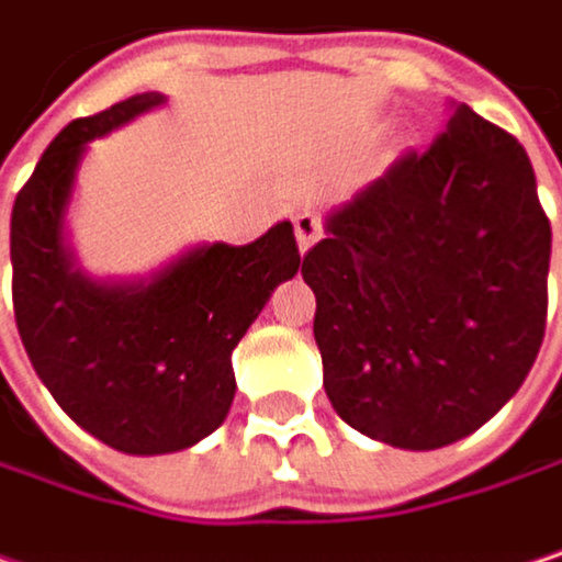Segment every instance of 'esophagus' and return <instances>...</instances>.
I'll return each instance as SVG.
<instances>
[{
	"label": "esophagus",
	"instance_id": "1",
	"mask_svg": "<svg viewBox=\"0 0 562 562\" xmlns=\"http://www.w3.org/2000/svg\"><path fill=\"white\" fill-rule=\"evenodd\" d=\"M294 235H297V248L301 251L314 248V241L321 238V218L314 212H297L294 215Z\"/></svg>",
	"mask_w": 562,
	"mask_h": 562
}]
</instances>
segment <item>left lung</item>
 Segmentation results:
<instances>
[{
  "instance_id": "1",
  "label": "left lung",
  "mask_w": 562,
  "mask_h": 562,
  "mask_svg": "<svg viewBox=\"0 0 562 562\" xmlns=\"http://www.w3.org/2000/svg\"><path fill=\"white\" fill-rule=\"evenodd\" d=\"M301 265L337 416L393 448L477 431L527 380L547 327L550 222L530 156L458 108L324 218Z\"/></svg>"
}]
</instances>
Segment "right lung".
<instances>
[{
  "label": "right lung",
  "instance_id": "obj_1",
  "mask_svg": "<svg viewBox=\"0 0 562 562\" xmlns=\"http://www.w3.org/2000/svg\"><path fill=\"white\" fill-rule=\"evenodd\" d=\"M146 91L68 124L12 205V307L55 403L124 454H169L232 409V350L301 268L294 225L248 245L202 241L143 278H94L68 241V205L91 140L162 108Z\"/></svg>",
  "mask_w": 562,
  "mask_h": 562
}]
</instances>
